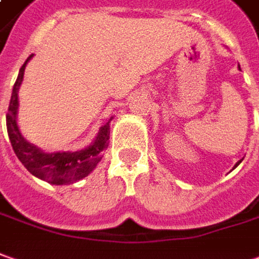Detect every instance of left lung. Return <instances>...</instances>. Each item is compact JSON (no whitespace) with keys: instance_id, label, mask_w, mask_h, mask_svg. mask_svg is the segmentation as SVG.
<instances>
[{"instance_id":"left-lung-1","label":"left lung","mask_w":259,"mask_h":259,"mask_svg":"<svg viewBox=\"0 0 259 259\" xmlns=\"http://www.w3.org/2000/svg\"><path fill=\"white\" fill-rule=\"evenodd\" d=\"M238 69H240V65H238ZM241 161H242V159H241V160H240V161H237V163H235V166H234V168H235V167L238 166V164H240Z\"/></svg>"}]
</instances>
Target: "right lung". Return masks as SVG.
Wrapping results in <instances>:
<instances>
[{"label": "right lung", "instance_id": "right-lung-1", "mask_svg": "<svg viewBox=\"0 0 259 259\" xmlns=\"http://www.w3.org/2000/svg\"><path fill=\"white\" fill-rule=\"evenodd\" d=\"M32 55L28 56L25 63L21 66L17 82L12 88L10 107L7 113V132L12 144L14 153L17 154L19 161L24 164L29 173L51 183L55 186L72 184L76 181L85 179L86 176L92 173L95 167L98 166L103 152L109 146V135H110V124L113 117L109 119L106 124H103L98 132V136L88 147L78 150V152H44L38 146L29 143L22 136L18 126V92L21 83L24 80L26 63L32 59Z\"/></svg>", "mask_w": 259, "mask_h": 259}]
</instances>
